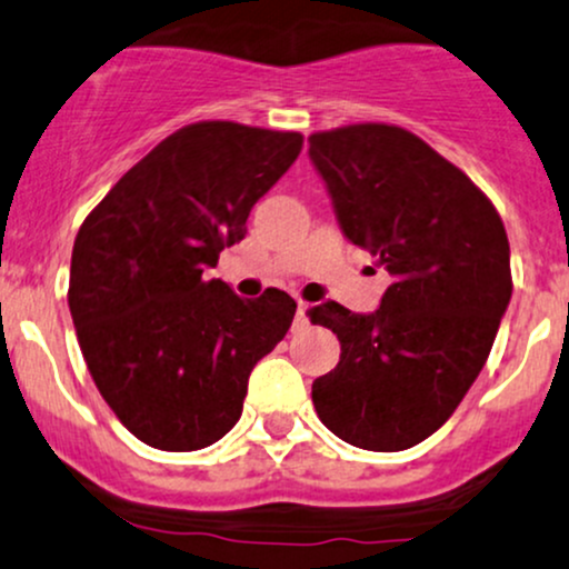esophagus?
I'll list each match as a JSON object with an SVG mask.
<instances>
[{
  "instance_id": "esophagus-1",
  "label": "esophagus",
  "mask_w": 569,
  "mask_h": 569,
  "mask_svg": "<svg viewBox=\"0 0 569 569\" xmlns=\"http://www.w3.org/2000/svg\"><path fill=\"white\" fill-rule=\"evenodd\" d=\"M292 325H296V328H306V325H309V317H306V303L303 301H298L296 319H292Z\"/></svg>"
}]
</instances>
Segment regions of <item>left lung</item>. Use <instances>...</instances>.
Listing matches in <instances>:
<instances>
[{
    "instance_id": "obj_1",
    "label": "left lung",
    "mask_w": 569,
    "mask_h": 569,
    "mask_svg": "<svg viewBox=\"0 0 569 569\" xmlns=\"http://www.w3.org/2000/svg\"><path fill=\"white\" fill-rule=\"evenodd\" d=\"M309 158L343 236L392 277L373 315L336 301L309 311L341 341L311 400L357 449H411L455 413L491 352L513 292L506 226L465 171L398 126L311 133Z\"/></svg>"
}]
</instances>
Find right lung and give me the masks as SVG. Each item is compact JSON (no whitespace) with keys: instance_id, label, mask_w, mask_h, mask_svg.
<instances>
[{"instance_id":"obj_1","label":"right lung","mask_w":569,"mask_h":569,"mask_svg":"<svg viewBox=\"0 0 569 569\" xmlns=\"http://www.w3.org/2000/svg\"><path fill=\"white\" fill-rule=\"evenodd\" d=\"M303 147L296 131L203 120L131 166L80 226L69 311L101 398L142 443L212 446L239 422L254 362L296 301L207 279Z\"/></svg>"}]
</instances>
